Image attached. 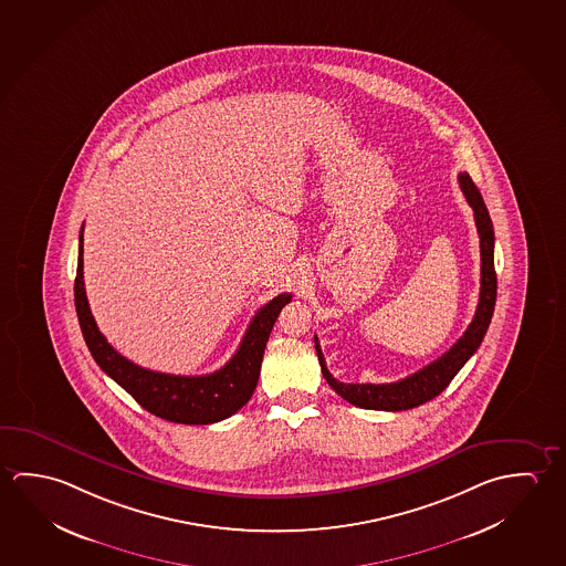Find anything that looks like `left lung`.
<instances>
[{
	"label": "left lung",
	"mask_w": 566,
	"mask_h": 566,
	"mask_svg": "<svg viewBox=\"0 0 566 566\" xmlns=\"http://www.w3.org/2000/svg\"><path fill=\"white\" fill-rule=\"evenodd\" d=\"M458 181L465 195V201L473 209V219H475V227L480 234V256H482L480 284L482 286H480V302H478L472 324L468 325L462 337L442 357H438L436 361L422 367L420 371L408 375L405 379L397 380V382H385V385H371V382L359 385V382H342V380L334 379V375L327 371L319 342H317V337H314L315 353H317V359L322 365L325 380L342 399L352 402L355 407L389 410V412L420 407L428 400L438 397L482 345L483 335L490 327L495 297H497V276H495V264H493L495 234H493V224H491L488 207L483 203L482 193L473 184L472 177L468 174H460Z\"/></svg>",
	"instance_id": "left-lung-1"
}]
</instances>
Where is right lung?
Returning a JSON list of instances; mask_svg holds the SVG:
<instances>
[{
	"instance_id": "obj_1",
	"label": "right lung",
	"mask_w": 566,
	"mask_h": 566,
	"mask_svg": "<svg viewBox=\"0 0 566 566\" xmlns=\"http://www.w3.org/2000/svg\"><path fill=\"white\" fill-rule=\"evenodd\" d=\"M78 266L75 279V306L78 324L88 352L111 379L151 415L177 424H213L232 417L251 400L259 382L260 365L270 332L282 307L292 302V294L272 297L252 317L241 345L231 361L211 375L186 377L149 371L128 361L106 342L94 322L83 280V229L78 237Z\"/></svg>"
}]
</instances>
